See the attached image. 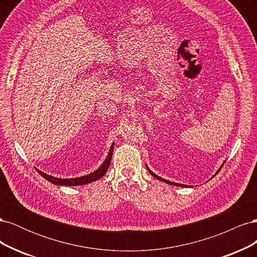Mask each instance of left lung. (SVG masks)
I'll return each instance as SVG.
<instances>
[{
  "mask_svg": "<svg viewBox=\"0 0 257 257\" xmlns=\"http://www.w3.org/2000/svg\"><path fill=\"white\" fill-rule=\"evenodd\" d=\"M224 165V163L222 164V166ZM221 166V167H222ZM146 167H147V169H148V172H149L154 178H157V179H159V180H161V181H163V182H165V183H167V184H170V185H176V186H182V188H189L190 185H185V184H181V183H176V182H172V181H169V180H166V179H163V178H161V177H159L158 175H155L152 170H150L149 169V167H148L147 165H146ZM220 167V168H221ZM220 168H219V170H220ZM219 170H217V172H219ZM217 172H216V174H217ZM190 188H192V186H190Z\"/></svg>",
  "mask_w": 257,
  "mask_h": 257,
  "instance_id": "1",
  "label": "left lung"
}]
</instances>
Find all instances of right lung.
I'll list each match as a JSON object with an SVG mask.
<instances>
[{
    "label": "right lung",
    "instance_id": "right-lung-1",
    "mask_svg": "<svg viewBox=\"0 0 257 257\" xmlns=\"http://www.w3.org/2000/svg\"><path fill=\"white\" fill-rule=\"evenodd\" d=\"M112 152H113V143L110 147L109 152L107 154V158L105 159V161L103 162V164L100 165L96 170L94 172L89 174V175H85L82 177H78V178H68V179H62V178H57V177H53L50 175L45 174L41 170H37L38 173L41 174V176H43L46 180H48L49 182L53 183V184H57V185H66V186H75V185H83V184H88L91 183L93 181H96L98 179L102 178L106 172L108 167L110 165V162H111V157H112Z\"/></svg>",
    "mask_w": 257,
    "mask_h": 257
}]
</instances>
